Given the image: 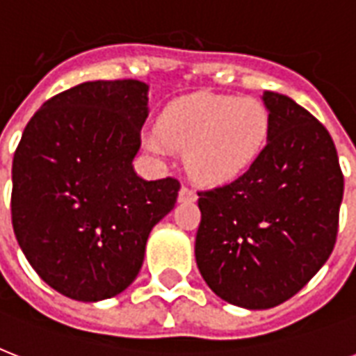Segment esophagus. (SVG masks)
<instances>
[{
	"instance_id": "esophagus-1",
	"label": "esophagus",
	"mask_w": 356,
	"mask_h": 356,
	"mask_svg": "<svg viewBox=\"0 0 356 356\" xmlns=\"http://www.w3.org/2000/svg\"><path fill=\"white\" fill-rule=\"evenodd\" d=\"M197 200V194L194 190L188 188V186H181L179 190V203H192V201Z\"/></svg>"
}]
</instances>
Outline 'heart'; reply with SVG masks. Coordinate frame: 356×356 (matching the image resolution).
I'll use <instances>...</instances> for the list:
<instances>
[{"label": "heart", "mask_w": 356, "mask_h": 356, "mask_svg": "<svg viewBox=\"0 0 356 356\" xmlns=\"http://www.w3.org/2000/svg\"><path fill=\"white\" fill-rule=\"evenodd\" d=\"M271 136V116L253 97L194 94L170 103L144 144L156 156L186 149V168L200 183L227 184L259 162Z\"/></svg>", "instance_id": "b5f03b06"}]
</instances>
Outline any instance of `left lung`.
Returning <instances> with one entry per match:
<instances>
[{
  "mask_svg": "<svg viewBox=\"0 0 356 356\" xmlns=\"http://www.w3.org/2000/svg\"><path fill=\"white\" fill-rule=\"evenodd\" d=\"M268 147L248 173L197 192L195 262L218 298L271 309L301 290L337 243L343 175L331 134L288 96L264 92Z\"/></svg>",
  "mask_w": 356,
  "mask_h": 356,
  "instance_id": "obj_1",
  "label": "left lung"
}]
</instances>
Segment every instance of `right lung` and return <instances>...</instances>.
<instances>
[{
    "label": "right lung",
    "instance_id": "right-lung-1",
    "mask_svg": "<svg viewBox=\"0 0 356 356\" xmlns=\"http://www.w3.org/2000/svg\"><path fill=\"white\" fill-rule=\"evenodd\" d=\"M149 86L88 81L47 99L25 125L13 161V229L53 290L96 303L136 279L151 229L172 211L177 179L133 168Z\"/></svg>",
    "mask_w": 356,
    "mask_h": 356
}]
</instances>
